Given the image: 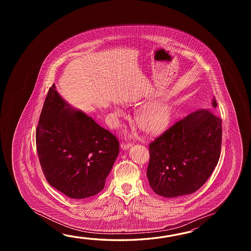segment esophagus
Returning <instances> with one entry per match:
<instances>
[{"instance_id": "34e87169", "label": "esophagus", "mask_w": 251, "mask_h": 251, "mask_svg": "<svg viewBox=\"0 0 251 251\" xmlns=\"http://www.w3.org/2000/svg\"><path fill=\"white\" fill-rule=\"evenodd\" d=\"M133 145L132 143H125V142H122L121 143V148L123 150H126L129 148V147H131Z\"/></svg>"}]
</instances>
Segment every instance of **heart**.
<instances>
[{
    "mask_svg": "<svg viewBox=\"0 0 251 251\" xmlns=\"http://www.w3.org/2000/svg\"><path fill=\"white\" fill-rule=\"evenodd\" d=\"M118 117L123 116V111L116 110ZM171 107L165 102L155 101L142 107L136 114V122L139 127L149 133L163 131L171 119Z\"/></svg>",
    "mask_w": 251,
    "mask_h": 251,
    "instance_id": "b5f03b06",
    "label": "heart"
}]
</instances>
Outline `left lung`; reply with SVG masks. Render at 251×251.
<instances>
[{"mask_svg":"<svg viewBox=\"0 0 251 251\" xmlns=\"http://www.w3.org/2000/svg\"><path fill=\"white\" fill-rule=\"evenodd\" d=\"M222 133V119L210 109H198L168 128L149 144L151 189L164 198L196 192L218 163Z\"/></svg>","mask_w":251,"mask_h":251,"instance_id":"1","label":"left lung"}]
</instances>
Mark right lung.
I'll return each mask as SVG.
<instances>
[{"label":"right lung","instance_id":"1","mask_svg":"<svg viewBox=\"0 0 251 251\" xmlns=\"http://www.w3.org/2000/svg\"><path fill=\"white\" fill-rule=\"evenodd\" d=\"M38 159L48 183L66 197L95 196L119 153V141L85 113L68 104L51 86L36 129Z\"/></svg>","mask_w":251,"mask_h":251}]
</instances>
